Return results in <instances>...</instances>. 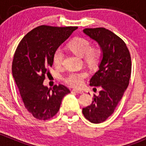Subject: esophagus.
<instances>
[{
  "label": "esophagus",
  "mask_w": 146,
  "mask_h": 146,
  "mask_svg": "<svg viewBox=\"0 0 146 146\" xmlns=\"http://www.w3.org/2000/svg\"><path fill=\"white\" fill-rule=\"evenodd\" d=\"M74 92H77V93H79V94H82L83 93V91L81 90H78V89H73V90Z\"/></svg>",
  "instance_id": "esophagus-1"
}]
</instances>
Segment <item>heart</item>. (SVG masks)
<instances>
[{
    "instance_id": "obj_1",
    "label": "heart",
    "mask_w": 146,
    "mask_h": 146,
    "mask_svg": "<svg viewBox=\"0 0 146 146\" xmlns=\"http://www.w3.org/2000/svg\"><path fill=\"white\" fill-rule=\"evenodd\" d=\"M69 49L80 56H83L86 64L91 67H96L102 56V49L99 46H91L88 39L83 37H77L68 44ZM64 59V53L61 48H56L52 56L53 64L56 68L62 66ZM88 77L86 71L71 72L64 78V81L68 85L74 88H79L83 84L84 80Z\"/></svg>"
}]
</instances>
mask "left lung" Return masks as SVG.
I'll return each mask as SVG.
<instances>
[{
	"instance_id": "obj_1",
	"label": "left lung",
	"mask_w": 146,
	"mask_h": 146,
	"mask_svg": "<svg viewBox=\"0 0 146 146\" xmlns=\"http://www.w3.org/2000/svg\"><path fill=\"white\" fill-rule=\"evenodd\" d=\"M83 32L99 44L102 59L99 70L90 81L91 86L100 87L98 96L94 95L92 104L82 109L88 120L99 123L114 113L127 88L131 73V58L125 42L104 27L86 28Z\"/></svg>"
}]
</instances>
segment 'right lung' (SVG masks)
Listing matches in <instances>:
<instances>
[{"mask_svg": "<svg viewBox=\"0 0 146 146\" xmlns=\"http://www.w3.org/2000/svg\"><path fill=\"white\" fill-rule=\"evenodd\" d=\"M78 27L41 25L22 39L13 56L12 72L27 110L39 120H48L57 114L61 101L70 90L64 85L52 89L44 86L48 67L52 66L56 48Z\"/></svg>", "mask_w": 146, "mask_h": 146, "instance_id": "add662e5", "label": "right lung"}]
</instances>
